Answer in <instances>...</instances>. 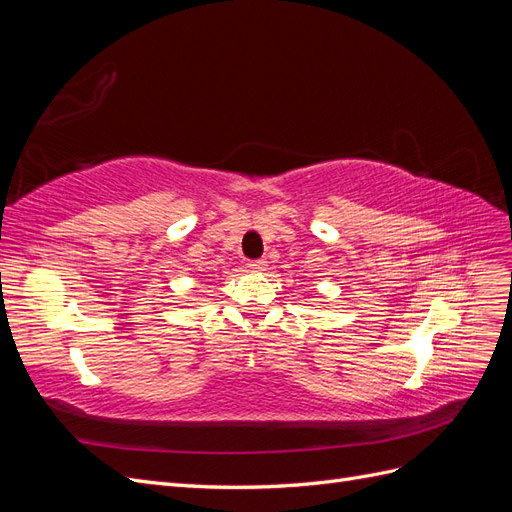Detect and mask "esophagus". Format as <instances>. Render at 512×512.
<instances>
[{
    "label": "esophagus",
    "instance_id": "obj_1",
    "mask_svg": "<svg viewBox=\"0 0 512 512\" xmlns=\"http://www.w3.org/2000/svg\"><path fill=\"white\" fill-rule=\"evenodd\" d=\"M247 267H250L252 271H265V267H267V260H250L247 262Z\"/></svg>",
    "mask_w": 512,
    "mask_h": 512
}]
</instances>
